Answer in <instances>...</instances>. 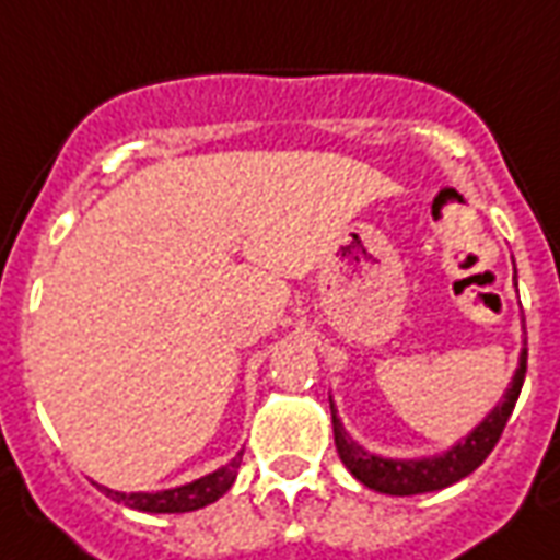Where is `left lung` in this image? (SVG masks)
Listing matches in <instances>:
<instances>
[{"instance_id": "8db88e82", "label": "left lung", "mask_w": 560, "mask_h": 560, "mask_svg": "<svg viewBox=\"0 0 560 560\" xmlns=\"http://www.w3.org/2000/svg\"><path fill=\"white\" fill-rule=\"evenodd\" d=\"M525 366H528V349H522L513 382H510V387L504 390V397H501L495 409L480 420V427H475L463 442L453 444L447 453L427 456V459H385V456H375V453L364 451L361 444L349 439V432L342 430L340 418L334 411V402H330L334 444H337L342 465L364 487L375 489V492H385V495H420V492H435V489L451 487L456 480L471 475L498 444L501 432L508 427L510 415H513V406L520 399L522 382H525Z\"/></svg>"}]
</instances>
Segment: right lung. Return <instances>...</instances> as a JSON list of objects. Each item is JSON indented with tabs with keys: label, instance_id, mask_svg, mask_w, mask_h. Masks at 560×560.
Wrapping results in <instances>:
<instances>
[{
	"label": "right lung",
	"instance_id": "right-lung-1",
	"mask_svg": "<svg viewBox=\"0 0 560 560\" xmlns=\"http://www.w3.org/2000/svg\"><path fill=\"white\" fill-rule=\"evenodd\" d=\"M241 456L244 451L226 463L218 471H211V475L199 477L194 483H185V487H175V489H163V492H116V489L101 487L107 492L113 501L118 504H125V508L142 510V513H190V510H199L211 504V501H218L226 489L235 483V475H238L241 468Z\"/></svg>",
	"mask_w": 560,
	"mask_h": 560
}]
</instances>
